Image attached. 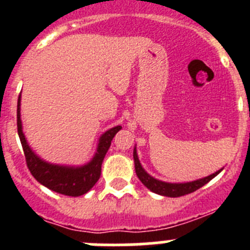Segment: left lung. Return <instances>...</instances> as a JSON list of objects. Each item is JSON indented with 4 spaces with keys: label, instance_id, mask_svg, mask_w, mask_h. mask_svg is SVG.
<instances>
[{
    "label": "left lung",
    "instance_id": "obj_1",
    "mask_svg": "<svg viewBox=\"0 0 250 250\" xmlns=\"http://www.w3.org/2000/svg\"><path fill=\"white\" fill-rule=\"evenodd\" d=\"M134 164H135V171L138 178L140 179V182L145 185V187L149 189L152 193L159 194V195L163 196H170V198H178V196L187 195V194H190L193 191L198 190L199 188H202L203 185H205L207 183H209L213 178H215L218 174L222 171L223 169L218 170L211 175H208L205 178L198 179V180H194V182H188V183H167L158 180L154 176H151L150 174H147L145 171V169L143 167V165L140 164V160H139L138 152H136V146L134 147Z\"/></svg>",
    "mask_w": 250,
    "mask_h": 250
}]
</instances>
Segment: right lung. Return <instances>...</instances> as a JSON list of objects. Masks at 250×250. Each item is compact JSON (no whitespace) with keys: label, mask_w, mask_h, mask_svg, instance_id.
<instances>
[{"label":"right lung","mask_w":250,"mask_h":250,"mask_svg":"<svg viewBox=\"0 0 250 250\" xmlns=\"http://www.w3.org/2000/svg\"><path fill=\"white\" fill-rule=\"evenodd\" d=\"M121 130L120 125L111 127L105 131L99 139V144L96 152L91 160L80 167L74 165H60L51 164L40 158L34 150L31 149L25 134L22 131L21 121V94L17 101V131H19L20 140H21L22 149L25 152L27 167L32 176L40 184L48 188L50 190L63 194L67 196H80L96 184L101 175V165L105 158L106 152L111 145V140L116 135V132Z\"/></svg>","instance_id":"obj_1"}]
</instances>
